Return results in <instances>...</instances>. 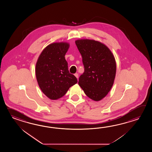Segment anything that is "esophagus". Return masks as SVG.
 <instances>
[{"mask_svg":"<svg viewBox=\"0 0 152 152\" xmlns=\"http://www.w3.org/2000/svg\"><path fill=\"white\" fill-rule=\"evenodd\" d=\"M75 77H77V78H78V77H79V75H78V74L77 73H75Z\"/></svg>","mask_w":152,"mask_h":152,"instance_id":"esophagus-1","label":"esophagus"}]
</instances>
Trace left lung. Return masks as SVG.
Listing matches in <instances>:
<instances>
[{
  "instance_id": "8db88e82",
  "label": "left lung",
  "mask_w": 152,
  "mask_h": 152,
  "mask_svg": "<svg viewBox=\"0 0 152 152\" xmlns=\"http://www.w3.org/2000/svg\"><path fill=\"white\" fill-rule=\"evenodd\" d=\"M75 44L84 67L78 84L87 97L100 100L113 85L116 71L115 58L106 45L96 41L80 39Z\"/></svg>"
}]
</instances>
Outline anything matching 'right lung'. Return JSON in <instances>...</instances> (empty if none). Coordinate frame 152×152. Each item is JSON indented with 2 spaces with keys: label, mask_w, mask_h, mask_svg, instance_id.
Returning a JSON list of instances; mask_svg holds the SVG:
<instances>
[{
  "label": "right lung",
  "mask_w": 152,
  "mask_h": 152,
  "mask_svg": "<svg viewBox=\"0 0 152 152\" xmlns=\"http://www.w3.org/2000/svg\"><path fill=\"white\" fill-rule=\"evenodd\" d=\"M69 45L52 43L42 51L36 65V76L39 88L50 99L63 97L69 87L77 83V77L68 71L65 59Z\"/></svg>",
  "instance_id": "1"
}]
</instances>
